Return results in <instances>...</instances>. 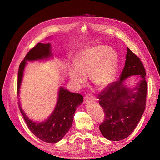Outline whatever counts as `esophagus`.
<instances>
[{"mask_svg":"<svg viewBox=\"0 0 160 160\" xmlns=\"http://www.w3.org/2000/svg\"><path fill=\"white\" fill-rule=\"evenodd\" d=\"M84 98L86 100H96L97 99H96V98L92 95V94H91V93H88V94H87L86 95V97H84Z\"/></svg>","mask_w":160,"mask_h":160,"instance_id":"1","label":"esophagus"}]
</instances>
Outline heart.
<instances>
[{"label": "heart", "instance_id": "1", "mask_svg": "<svg viewBox=\"0 0 160 160\" xmlns=\"http://www.w3.org/2000/svg\"><path fill=\"white\" fill-rule=\"evenodd\" d=\"M118 62L117 53L110 47L100 45L86 48L75 56L76 64L71 65L68 72L71 82L76 87L88 80L100 88H106L113 80Z\"/></svg>", "mask_w": 160, "mask_h": 160}]
</instances>
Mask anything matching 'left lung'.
<instances>
[{
  "mask_svg": "<svg viewBox=\"0 0 160 160\" xmlns=\"http://www.w3.org/2000/svg\"><path fill=\"white\" fill-rule=\"evenodd\" d=\"M138 75L140 80L133 88L123 84L130 75ZM146 72L139 57L127 48L126 62L118 81L108 86L98 95L103 109L104 121L99 126L102 136L110 141L128 137L136 128L146 106Z\"/></svg>",
  "mask_w": 160,
  "mask_h": 160,
  "instance_id": "1",
  "label": "left lung"
}]
</instances>
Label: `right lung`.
<instances>
[{"instance_id": "1", "label": "right lung", "mask_w": 160, "mask_h": 160, "mask_svg": "<svg viewBox=\"0 0 160 160\" xmlns=\"http://www.w3.org/2000/svg\"><path fill=\"white\" fill-rule=\"evenodd\" d=\"M52 56L50 43H38L25 56L19 65L18 79V95L23 77L27 61L47 60ZM83 102V97L60 87L56 106L52 113L43 122H34L26 115L19 102V110L30 130L39 139L48 143L60 141L71 128L76 108Z\"/></svg>"}]
</instances>
